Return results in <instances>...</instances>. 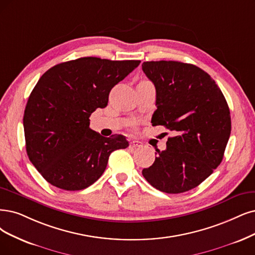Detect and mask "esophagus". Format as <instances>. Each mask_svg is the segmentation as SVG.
Returning a JSON list of instances; mask_svg holds the SVG:
<instances>
[{
  "label": "esophagus",
  "mask_w": 255,
  "mask_h": 255,
  "mask_svg": "<svg viewBox=\"0 0 255 255\" xmlns=\"http://www.w3.org/2000/svg\"><path fill=\"white\" fill-rule=\"evenodd\" d=\"M142 146V143L138 142V140H131V142L129 143V148H138Z\"/></svg>",
  "instance_id": "34e87169"
}]
</instances>
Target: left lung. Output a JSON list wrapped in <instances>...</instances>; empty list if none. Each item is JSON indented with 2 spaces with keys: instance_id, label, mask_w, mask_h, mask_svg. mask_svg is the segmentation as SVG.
I'll return each mask as SVG.
<instances>
[{
  "instance_id": "obj_1",
  "label": "left lung",
  "mask_w": 255,
  "mask_h": 255,
  "mask_svg": "<svg viewBox=\"0 0 255 255\" xmlns=\"http://www.w3.org/2000/svg\"><path fill=\"white\" fill-rule=\"evenodd\" d=\"M142 69L156 91L152 126L173 136L155 161L143 169L146 181L166 193H183L199 186L224 157L231 132L228 104L214 80L192 64L144 62Z\"/></svg>"
}]
</instances>
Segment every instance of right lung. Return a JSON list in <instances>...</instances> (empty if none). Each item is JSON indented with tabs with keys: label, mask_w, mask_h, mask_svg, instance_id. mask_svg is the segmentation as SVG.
I'll use <instances>...</instances> for the list:
<instances>
[{
	"label": "right lung",
	"mask_w": 255,
	"mask_h": 255,
	"mask_svg": "<svg viewBox=\"0 0 255 255\" xmlns=\"http://www.w3.org/2000/svg\"><path fill=\"white\" fill-rule=\"evenodd\" d=\"M140 61L80 58L47 70L27 101L26 151L45 180L60 189L82 190L105 171L109 155L129 146L124 135L104 137L90 129V116L105 108L110 90Z\"/></svg>",
	"instance_id": "right-lung-1"
}]
</instances>
